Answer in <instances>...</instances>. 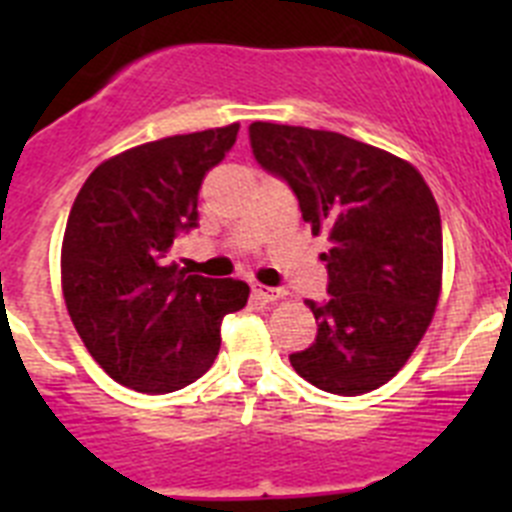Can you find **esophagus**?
Instances as JSON below:
<instances>
[{"mask_svg": "<svg viewBox=\"0 0 512 512\" xmlns=\"http://www.w3.org/2000/svg\"><path fill=\"white\" fill-rule=\"evenodd\" d=\"M253 297L261 302H279V300H284V289L264 287V284H253Z\"/></svg>", "mask_w": 512, "mask_h": 512, "instance_id": "esophagus-1", "label": "esophagus"}]
</instances>
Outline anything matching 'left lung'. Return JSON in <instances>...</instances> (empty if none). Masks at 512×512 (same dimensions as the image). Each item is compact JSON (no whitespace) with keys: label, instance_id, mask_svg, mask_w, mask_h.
<instances>
[{"label":"left lung","instance_id":"obj_1","mask_svg":"<svg viewBox=\"0 0 512 512\" xmlns=\"http://www.w3.org/2000/svg\"><path fill=\"white\" fill-rule=\"evenodd\" d=\"M253 156L282 176L320 253L328 302L307 300L318 336L289 356L318 390L354 397L390 382L431 325L443 282L441 215L410 161L330 130L253 122Z\"/></svg>","mask_w":512,"mask_h":512}]
</instances>
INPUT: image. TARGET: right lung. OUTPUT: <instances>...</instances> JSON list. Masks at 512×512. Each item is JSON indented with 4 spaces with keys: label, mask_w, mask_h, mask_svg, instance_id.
Wrapping results in <instances>:
<instances>
[{
    "label": "right lung",
    "mask_w": 512,
    "mask_h": 512,
    "mask_svg": "<svg viewBox=\"0 0 512 512\" xmlns=\"http://www.w3.org/2000/svg\"><path fill=\"white\" fill-rule=\"evenodd\" d=\"M238 128L128 148L76 194L61 246L63 300L92 359L130 390L166 395L197 382L217 359L223 318L246 307V282L161 264L176 233L197 225L202 179Z\"/></svg>",
    "instance_id": "right-lung-1"
}]
</instances>
